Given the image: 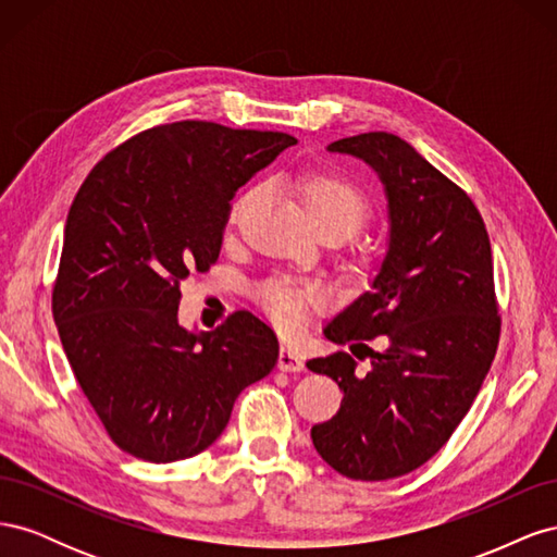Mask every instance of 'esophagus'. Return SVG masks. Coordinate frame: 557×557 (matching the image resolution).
<instances>
[{"label": "esophagus", "instance_id": "obj_1", "mask_svg": "<svg viewBox=\"0 0 557 557\" xmlns=\"http://www.w3.org/2000/svg\"><path fill=\"white\" fill-rule=\"evenodd\" d=\"M278 369L281 372H305V360L290 346H281L278 350Z\"/></svg>", "mask_w": 557, "mask_h": 557}]
</instances>
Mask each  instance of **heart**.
I'll return each instance as SVG.
<instances>
[{
	"mask_svg": "<svg viewBox=\"0 0 557 557\" xmlns=\"http://www.w3.org/2000/svg\"><path fill=\"white\" fill-rule=\"evenodd\" d=\"M295 188L299 193L301 205L309 215V223L320 230H336L344 234V239L356 234L367 221L372 207H369V197L358 183L350 178L311 170L299 174L295 181ZM260 188H246L234 197L230 207V223H237L246 213V209L256 201ZM258 299L267 315L283 332H295L305 325L309 307L323 305L325 290L315 283H293L285 278H274L262 285Z\"/></svg>",
	"mask_w": 557,
	"mask_h": 557,
	"instance_id": "1",
	"label": "heart"
}]
</instances>
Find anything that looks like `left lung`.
<instances>
[{
    "instance_id": "8db88e82",
    "label": "left lung",
    "mask_w": 557,
    "mask_h": 557,
    "mask_svg": "<svg viewBox=\"0 0 557 557\" xmlns=\"http://www.w3.org/2000/svg\"><path fill=\"white\" fill-rule=\"evenodd\" d=\"M379 174L391 237L372 290L336 313L323 334L362 346L369 367L346 350L307 367L344 391L311 440L332 469L356 481H385L425 465L467 416L495 360L499 315L485 223L469 195L387 132L327 146ZM350 346V348H352Z\"/></svg>"
}]
</instances>
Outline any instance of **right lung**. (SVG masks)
<instances>
[{
    "mask_svg": "<svg viewBox=\"0 0 557 557\" xmlns=\"http://www.w3.org/2000/svg\"><path fill=\"white\" fill-rule=\"evenodd\" d=\"M283 132L181 121L99 160L66 215L53 318L83 395L117 448L176 462L209 448L234 399L278 360L248 311L211 332L178 325L181 283L209 272L230 201L281 150Z\"/></svg>",
    "mask_w": 557,
    "mask_h": 557,
    "instance_id": "add662e5",
    "label": "right lung"
}]
</instances>
